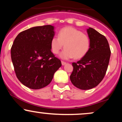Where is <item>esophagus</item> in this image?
I'll list each match as a JSON object with an SVG mask.
<instances>
[{
    "instance_id": "obj_1",
    "label": "esophagus",
    "mask_w": 122,
    "mask_h": 122,
    "mask_svg": "<svg viewBox=\"0 0 122 122\" xmlns=\"http://www.w3.org/2000/svg\"><path fill=\"white\" fill-rule=\"evenodd\" d=\"M61 63H62V65H65V64H66V62H65V61H61Z\"/></svg>"
}]
</instances>
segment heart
I'll list each match as a JSON object with an SVG mask.
<instances>
[{
  "label": "heart",
  "instance_id": "obj_1",
  "mask_svg": "<svg viewBox=\"0 0 122 122\" xmlns=\"http://www.w3.org/2000/svg\"><path fill=\"white\" fill-rule=\"evenodd\" d=\"M64 45L65 49L61 53V58L69 59L75 57L76 59H80L88 53L91 41L89 37L81 31L68 26L59 31L58 37L54 36L51 38V51L54 54H58L64 47Z\"/></svg>",
  "mask_w": 122,
  "mask_h": 122
}]
</instances>
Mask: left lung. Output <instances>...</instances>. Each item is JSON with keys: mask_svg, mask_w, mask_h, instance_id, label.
Returning a JSON list of instances; mask_svg holds the SVG:
<instances>
[{"mask_svg": "<svg viewBox=\"0 0 122 122\" xmlns=\"http://www.w3.org/2000/svg\"><path fill=\"white\" fill-rule=\"evenodd\" d=\"M91 41L87 54L77 62H73L70 76L76 87L86 90L96 86L104 77L108 66L111 50L105 36L92 28L87 29Z\"/></svg>", "mask_w": 122, "mask_h": 122, "instance_id": "8db88e82", "label": "left lung"}]
</instances>
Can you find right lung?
Here are the masks:
<instances>
[{"instance_id": "obj_1", "label": "right lung", "mask_w": 122, "mask_h": 122, "mask_svg": "<svg viewBox=\"0 0 122 122\" xmlns=\"http://www.w3.org/2000/svg\"><path fill=\"white\" fill-rule=\"evenodd\" d=\"M54 34L53 26L45 25L23 31L15 38L11 48L12 62L18 79L28 88L47 86L62 65L51 51Z\"/></svg>"}]
</instances>
